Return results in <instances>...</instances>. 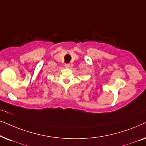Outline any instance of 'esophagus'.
<instances>
[{
	"mask_svg": "<svg viewBox=\"0 0 146 146\" xmlns=\"http://www.w3.org/2000/svg\"><path fill=\"white\" fill-rule=\"evenodd\" d=\"M64 66H65L66 68H69V67H70V64H65Z\"/></svg>",
	"mask_w": 146,
	"mask_h": 146,
	"instance_id": "obj_1",
	"label": "esophagus"
}]
</instances>
